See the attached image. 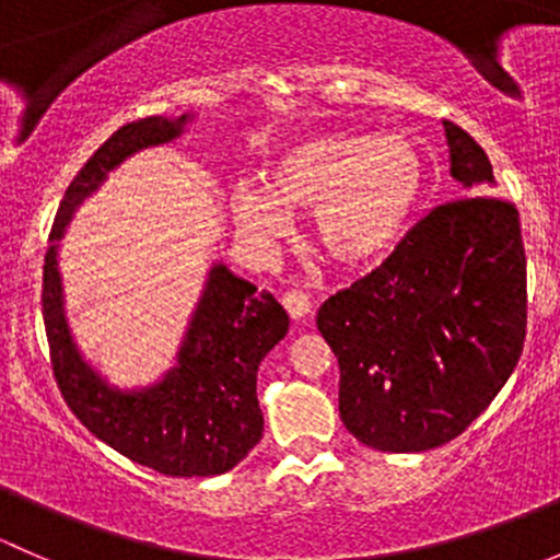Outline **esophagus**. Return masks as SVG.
<instances>
[{"instance_id":"34e87169","label":"esophagus","mask_w":560,"mask_h":560,"mask_svg":"<svg viewBox=\"0 0 560 560\" xmlns=\"http://www.w3.org/2000/svg\"><path fill=\"white\" fill-rule=\"evenodd\" d=\"M281 303H284L287 314L292 316V319H301V316H306L312 312V295L303 290H287L284 295H281Z\"/></svg>"}]
</instances>
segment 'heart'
I'll return each instance as SVG.
<instances>
[{"mask_svg":"<svg viewBox=\"0 0 560 560\" xmlns=\"http://www.w3.org/2000/svg\"><path fill=\"white\" fill-rule=\"evenodd\" d=\"M425 189V165L404 135L325 132L281 151L268 191L233 195L238 228L259 241L287 230V211H314L316 238L341 265L380 262L409 228Z\"/></svg>","mask_w":560,"mask_h":560,"instance_id":"b5f03b06","label":"heart"}]
</instances>
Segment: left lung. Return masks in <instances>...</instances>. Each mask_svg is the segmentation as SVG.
<instances>
[{"label":"left lung","instance_id":"8db88e82","mask_svg":"<svg viewBox=\"0 0 560 560\" xmlns=\"http://www.w3.org/2000/svg\"><path fill=\"white\" fill-rule=\"evenodd\" d=\"M466 197L436 206L380 268L322 303L338 411L358 442L425 453L460 436L515 371L528 292L515 202L490 195L477 140L444 121Z\"/></svg>","mask_w":560,"mask_h":560}]
</instances>
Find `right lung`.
Returning <instances> with one entry per match:
<instances>
[{
  "instance_id": "add662e5",
  "label": "right lung",
  "mask_w": 560,
  "mask_h": 560,
  "mask_svg": "<svg viewBox=\"0 0 560 560\" xmlns=\"http://www.w3.org/2000/svg\"><path fill=\"white\" fill-rule=\"evenodd\" d=\"M184 121L186 116L178 121L149 116L116 129L67 186L50 241L61 238L78 202L97 189L107 171L138 149L173 140ZM43 319L61 398L94 436L129 460L165 477H213L244 460L262 439L257 369L284 338L290 316L270 292H257L224 265L211 270L178 369L145 393L110 389L81 360L61 312L54 244L43 265Z\"/></svg>"
}]
</instances>
